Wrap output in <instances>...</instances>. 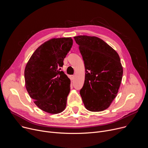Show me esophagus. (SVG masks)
I'll list each match as a JSON object with an SVG mask.
<instances>
[{
	"mask_svg": "<svg viewBox=\"0 0 148 148\" xmlns=\"http://www.w3.org/2000/svg\"><path fill=\"white\" fill-rule=\"evenodd\" d=\"M74 78H75V76H74V75H71V80H73V79H74Z\"/></svg>",
	"mask_w": 148,
	"mask_h": 148,
	"instance_id": "34e87169",
	"label": "esophagus"
}]
</instances>
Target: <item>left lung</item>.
I'll use <instances>...</instances> for the list:
<instances>
[{
    "label": "left lung",
    "mask_w": 148,
    "mask_h": 148,
    "mask_svg": "<svg viewBox=\"0 0 148 148\" xmlns=\"http://www.w3.org/2000/svg\"><path fill=\"white\" fill-rule=\"evenodd\" d=\"M86 69L79 93L86 108L92 112L107 109L116 97L122 81L123 68L118 54L95 36L74 37Z\"/></svg>",
    "instance_id": "8db88e82"
}]
</instances>
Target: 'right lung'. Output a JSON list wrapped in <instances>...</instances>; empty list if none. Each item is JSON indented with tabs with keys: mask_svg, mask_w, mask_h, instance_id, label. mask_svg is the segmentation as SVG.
Listing matches in <instances>:
<instances>
[{
	"mask_svg": "<svg viewBox=\"0 0 148 148\" xmlns=\"http://www.w3.org/2000/svg\"><path fill=\"white\" fill-rule=\"evenodd\" d=\"M73 43L71 37L50 39L36 50L26 66V88L34 103L47 113L59 114L66 108L70 79L61 67Z\"/></svg>",
	"mask_w": 148,
	"mask_h": 148,
	"instance_id": "1",
	"label": "right lung"
}]
</instances>
